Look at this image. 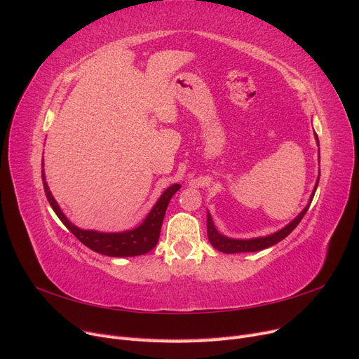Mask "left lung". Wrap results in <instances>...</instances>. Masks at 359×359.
Segmentation results:
<instances>
[{"mask_svg":"<svg viewBox=\"0 0 359 359\" xmlns=\"http://www.w3.org/2000/svg\"><path fill=\"white\" fill-rule=\"evenodd\" d=\"M316 136V142L319 145V139H318V135ZM320 161V160H319ZM320 175V173H319ZM319 184V177H318V181H316V186H314V190L311 193L310 196V202L307 203L306 208H304L295 219H293L287 226H285L283 229L277 231L276 233H271L268 236H259V238H252V240H235V238H227L224 235H222L219 231L215 229V226L212 223V219H211V214L206 212V231H208V240L211 243V245L214 248L219 250V252L222 253H227V255H232V253H247V252H259V250H264V248H268L271 245H274L277 243H280L281 240H285V238L295 229V227L299 224V222L302 220V217L306 215L309 206L313 201V196H314V191H316V187Z\"/></svg>","mask_w":359,"mask_h":359,"instance_id":"obj_1","label":"left lung"}]
</instances>
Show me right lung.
<instances>
[{"mask_svg": "<svg viewBox=\"0 0 359 359\" xmlns=\"http://www.w3.org/2000/svg\"><path fill=\"white\" fill-rule=\"evenodd\" d=\"M41 168H43V161H41ZM41 180H43V187H45L46 198L52 206V210L55 211V214L64 223V226H66L82 244L91 248L93 252L102 253L104 256H111V257L140 256L151 252V250H153L158 243L161 223H163V219H165L169 201L172 199L173 194L181 189L180 184H173V186L168 187L165 191H163L157 203L153 206V210H151L149 214L145 217V220L137 227H135V229L106 233V232H97V231H85L78 226H74L67 217L64 215L57 201L53 199L45 178V170H41Z\"/></svg>", "mask_w": 359, "mask_h": 359, "instance_id": "right-lung-1", "label": "right lung"}]
</instances>
